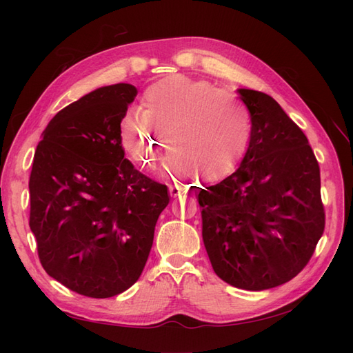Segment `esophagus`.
<instances>
[{"mask_svg": "<svg viewBox=\"0 0 353 353\" xmlns=\"http://www.w3.org/2000/svg\"><path fill=\"white\" fill-rule=\"evenodd\" d=\"M183 191H184V187H181V185H178V184L169 185V193H170V196H172V197L179 196L181 193H183Z\"/></svg>", "mask_w": 353, "mask_h": 353, "instance_id": "obj_1", "label": "esophagus"}]
</instances>
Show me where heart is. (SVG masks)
Instances as JSON below:
<instances>
[{"label": "heart", "instance_id": "obj_1", "mask_svg": "<svg viewBox=\"0 0 353 353\" xmlns=\"http://www.w3.org/2000/svg\"><path fill=\"white\" fill-rule=\"evenodd\" d=\"M143 112L128 113L121 128L125 150L141 165L156 160L160 148L174 147L168 166L179 175L208 178L228 172L250 138V114L236 95L208 81L172 74L150 85Z\"/></svg>", "mask_w": 353, "mask_h": 353}]
</instances>
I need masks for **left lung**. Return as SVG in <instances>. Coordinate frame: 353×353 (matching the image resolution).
I'll return each instance as SVG.
<instances>
[{"label": "left lung", "mask_w": 353, "mask_h": 353, "mask_svg": "<svg viewBox=\"0 0 353 353\" xmlns=\"http://www.w3.org/2000/svg\"><path fill=\"white\" fill-rule=\"evenodd\" d=\"M250 138L234 174L199 188L201 236L221 280L261 292L290 281L325 225L319 166L302 132L268 94L237 90Z\"/></svg>", "instance_id": "left-lung-1"}]
</instances>
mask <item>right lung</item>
Instances as JSON below:
<instances>
[{
  "instance_id": "1",
  "label": "right lung",
  "mask_w": 353,
  "mask_h": 353,
  "mask_svg": "<svg viewBox=\"0 0 353 353\" xmlns=\"http://www.w3.org/2000/svg\"><path fill=\"white\" fill-rule=\"evenodd\" d=\"M131 83L83 95L42 132L29 178V227L42 268L79 294L128 290L144 270L168 187L125 157L121 122L137 97Z\"/></svg>"
}]
</instances>
